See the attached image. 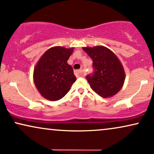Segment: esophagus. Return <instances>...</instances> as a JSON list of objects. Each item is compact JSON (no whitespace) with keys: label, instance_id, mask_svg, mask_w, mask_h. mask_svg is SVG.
I'll use <instances>...</instances> for the list:
<instances>
[{"label":"esophagus","instance_id":"34e87169","mask_svg":"<svg viewBox=\"0 0 154 154\" xmlns=\"http://www.w3.org/2000/svg\"><path fill=\"white\" fill-rule=\"evenodd\" d=\"M75 75H76L77 77L83 76V70L80 69V70H78V71H75Z\"/></svg>","mask_w":154,"mask_h":154}]
</instances>
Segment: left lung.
<instances>
[{
    "label": "left lung",
    "instance_id": "1",
    "mask_svg": "<svg viewBox=\"0 0 154 154\" xmlns=\"http://www.w3.org/2000/svg\"><path fill=\"white\" fill-rule=\"evenodd\" d=\"M93 60L94 73L86 78L91 88L103 97H112L122 88L125 72L121 61L104 46L83 47Z\"/></svg>",
    "mask_w": 154,
    "mask_h": 154
}]
</instances>
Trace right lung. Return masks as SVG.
Segmentation results:
<instances>
[{
	"instance_id": "1",
	"label": "right lung",
	"mask_w": 154,
	"mask_h": 154,
	"mask_svg": "<svg viewBox=\"0 0 154 154\" xmlns=\"http://www.w3.org/2000/svg\"><path fill=\"white\" fill-rule=\"evenodd\" d=\"M73 47H54L42 56L34 69V83L45 99L56 101L65 96L76 81L73 68L67 63Z\"/></svg>"
}]
</instances>
